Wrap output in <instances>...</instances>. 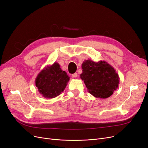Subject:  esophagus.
Listing matches in <instances>:
<instances>
[{"label":"esophagus","mask_w":148,"mask_h":148,"mask_svg":"<svg viewBox=\"0 0 148 148\" xmlns=\"http://www.w3.org/2000/svg\"><path fill=\"white\" fill-rule=\"evenodd\" d=\"M72 77H73V78H76V77H77V73H74V74H72Z\"/></svg>","instance_id":"34e87169"}]
</instances>
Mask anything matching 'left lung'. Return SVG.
I'll return each mask as SVG.
<instances>
[{"label":"left lung","mask_w":148,"mask_h":148,"mask_svg":"<svg viewBox=\"0 0 148 148\" xmlns=\"http://www.w3.org/2000/svg\"><path fill=\"white\" fill-rule=\"evenodd\" d=\"M82 68L80 78L84 81L88 92L94 97L108 98L118 88L119 75L107 62H95L90 59L85 60Z\"/></svg>","instance_id":"8db88e82"}]
</instances>
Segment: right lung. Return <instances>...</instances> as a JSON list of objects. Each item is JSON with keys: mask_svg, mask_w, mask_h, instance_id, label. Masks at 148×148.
<instances>
[{"mask_svg": "<svg viewBox=\"0 0 148 148\" xmlns=\"http://www.w3.org/2000/svg\"><path fill=\"white\" fill-rule=\"evenodd\" d=\"M69 77L57 62L45 67L35 79V85L40 94L45 98L59 95L66 88Z\"/></svg>", "mask_w": 148, "mask_h": 148, "instance_id": "1", "label": "right lung"}]
</instances>
